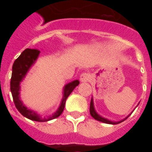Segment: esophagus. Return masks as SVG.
<instances>
[{"label":"esophagus","instance_id":"obj_1","mask_svg":"<svg viewBox=\"0 0 152 152\" xmlns=\"http://www.w3.org/2000/svg\"><path fill=\"white\" fill-rule=\"evenodd\" d=\"M80 80L81 82H88L91 80V75L89 73H82L80 76Z\"/></svg>","mask_w":152,"mask_h":152}]
</instances>
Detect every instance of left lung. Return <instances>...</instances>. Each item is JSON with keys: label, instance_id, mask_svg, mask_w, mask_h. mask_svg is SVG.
<instances>
[{"label": "left lung", "instance_id": "left-lung-1", "mask_svg": "<svg viewBox=\"0 0 152 152\" xmlns=\"http://www.w3.org/2000/svg\"><path fill=\"white\" fill-rule=\"evenodd\" d=\"M89 112H90V115H92L93 118H94L95 120L99 121H101V122H103V123H106V124H119V123H121L122 121H124V120H126L129 115H128L127 117L124 119L123 121H117V122H114V121H111L107 120V119H105V118L102 117L101 115H99L97 112H96L95 109H94V101H93V99H91V102H90V107H89Z\"/></svg>", "mask_w": 152, "mask_h": 152}]
</instances>
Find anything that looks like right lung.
Masks as SVG:
<instances>
[{"label": "right lung", "mask_w": 152, "mask_h": 152, "mask_svg": "<svg viewBox=\"0 0 152 152\" xmlns=\"http://www.w3.org/2000/svg\"><path fill=\"white\" fill-rule=\"evenodd\" d=\"M40 54V51L34 49H26V50L20 54L17 59L15 60L12 67V76L10 80V91H11L13 100L15 102V105L18 111L21 113L23 116L28 118L31 121H38V122H45V121H51L53 119L58 117L62 114L64 110L65 103L67 97L71 94L73 89L80 84L79 80H76L72 82L66 84L63 89V96L62 102L60 104L59 107L58 108L56 112H54L52 115L48 118H42L40 115H38L34 111H31L28 109L23 103L20 100L19 98V90H20V83L23 80L25 76L31 68V66L34 64L36 60L37 59L38 56Z\"/></svg>", "instance_id": "right-lung-1"}]
</instances>
